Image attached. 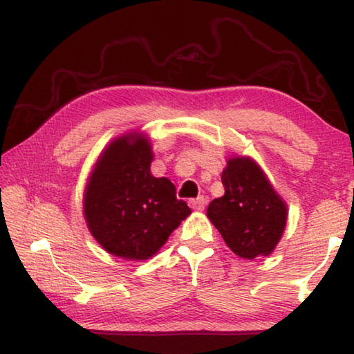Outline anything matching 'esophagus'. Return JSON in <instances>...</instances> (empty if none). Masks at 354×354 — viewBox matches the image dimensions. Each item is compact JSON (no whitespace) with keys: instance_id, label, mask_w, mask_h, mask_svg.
Instances as JSON below:
<instances>
[{"instance_id":"1","label":"esophagus","mask_w":354,"mask_h":354,"mask_svg":"<svg viewBox=\"0 0 354 354\" xmlns=\"http://www.w3.org/2000/svg\"><path fill=\"white\" fill-rule=\"evenodd\" d=\"M189 207L194 208V210H204L205 198L204 196H199V198H196V199H189Z\"/></svg>"}]
</instances>
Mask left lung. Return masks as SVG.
Here are the masks:
<instances>
[{"label": "left lung", "instance_id": "left-lung-1", "mask_svg": "<svg viewBox=\"0 0 354 354\" xmlns=\"http://www.w3.org/2000/svg\"><path fill=\"white\" fill-rule=\"evenodd\" d=\"M221 182L224 196L210 202L208 219L236 256L249 260L268 256L286 229V204L249 158L229 160Z\"/></svg>", "mask_w": 354, "mask_h": 354}]
</instances>
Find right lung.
Instances as JSON below:
<instances>
[{"instance_id":"add662e5","label":"right lung","mask_w":354,"mask_h":354,"mask_svg":"<svg viewBox=\"0 0 354 354\" xmlns=\"http://www.w3.org/2000/svg\"><path fill=\"white\" fill-rule=\"evenodd\" d=\"M152 150L141 136H124L97 161L84 194L91 234L115 257L144 260L158 251L191 210L166 177L150 174Z\"/></svg>"}]
</instances>
